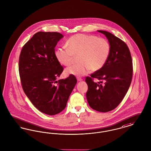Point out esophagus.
<instances>
[{
	"label": "esophagus",
	"instance_id": "esophagus-1",
	"mask_svg": "<svg viewBox=\"0 0 151 151\" xmlns=\"http://www.w3.org/2000/svg\"><path fill=\"white\" fill-rule=\"evenodd\" d=\"M77 81H82V79L81 78H80V77H77Z\"/></svg>",
	"mask_w": 151,
	"mask_h": 151
}]
</instances>
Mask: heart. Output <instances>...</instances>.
Segmentation results:
<instances>
[{
	"mask_svg": "<svg viewBox=\"0 0 151 151\" xmlns=\"http://www.w3.org/2000/svg\"><path fill=\"white\" fill-rule=\"evenodd\" d=\"M68 47L60 46L55 51V56L60 64L68 66L78 55L80 63L66 69L67 74L83 76L89 71L99 70L108 60L111 46L109 41L97 36L78 34L67 41Z\"/></svg>",
	"mask_w": 151,
	"mask_h": 151,
	"instance_id": "b5f03b06",
	"label": "heart"
}]
</instances>
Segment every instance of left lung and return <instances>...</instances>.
<instances>
[{
  "label": "left lung",
  "mask_w": 151,
  "mask_h": 151,
  "mask_svg": "<svg viewBox=\"0 0 151 151\" xmlns=\"http://www.w3.org/2000/svg\"><path fill=\"white\" fill-rule=\"evenodd\" d=\"M98 31L108 40L111 54L102 68L86 77L88 86L86 99L94 110L108 112L120 104L128 91L132 79L133 63L129 49L123 40L109 32ZM94 78L100 82L95 83Z\"/></svg>",
  "instance_id": "1"
}]
</instances>
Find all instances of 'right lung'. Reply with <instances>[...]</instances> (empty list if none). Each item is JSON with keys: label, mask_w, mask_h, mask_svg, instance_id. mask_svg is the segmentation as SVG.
Instances as JSON below:
<instances>
[{"label": "right lung", "mask_w": 151, "mask_h": 151, "mask_svg": "<svg viewBox=\"0 0 151 151\" xmlns=\"http://www.w3.org/2000/svg\"><path fill=\"white\" fill-rule=\"evenodd\" d=\"M63 37L57 32H38L23 46L19 55L22 89L36 108L48 115L65 108L77 82L73 74L57 80L63 68L55 56V47Z\"/></svg>", "instance_id": "add662e5"}]
</instances>
